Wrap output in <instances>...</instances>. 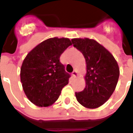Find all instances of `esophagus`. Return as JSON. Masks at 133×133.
Segmentation results:
<instances>
[{
	"instance_id": "1",
	"label": "esophagus",
	"mask_w": 133,
	"mask_h": 133,
	"mask_svg": "<svg viewBox=\"0 0 133 133\" xmlns=\"http://www.w3.org/2000/svg\"><path fill=\"white\" fill-rule=\"evenodd\" d=\"M77 75H78V72H77V71L76 70H73V72H72V76L73 77V78H75L77 77Z\"/></svg>"
}]
</instances>
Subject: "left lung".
I'll return each instance as SVG.
<instances>
[{
  "instance_id": "1",
  "label": "left lung",
  "mask_w": 133,
  "mask_h": 133,
  "mask_svg": "<svg viewBox=\"0 0 133 133\" xmlns=\"http://www.w3.org/2000/svg\"><path fill=\"white\" fill-rule=\"evenodd\" d=\"M73 46L85 59V88L75 92L78 103L87 108L100 107L111 96L117 85L120 70L108 50L97 41L89 38H73Z\"/></svg>"
}]
</instances>
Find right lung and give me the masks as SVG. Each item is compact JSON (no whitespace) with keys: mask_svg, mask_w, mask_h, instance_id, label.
Instances as JSON below:
<instances>
[{"mask_svg":"<svg viewBox=\"0 0 133 133\" xmlns=\"http://www.w3.org/2000/svg\"><path fill=\"white\" fill-rule=\"evenodd\" d=\"M72 43L68 38H49L34 48L21 68V81L27 98L35 105L48 107L58 100L70 75L60 61Z\"/></svg>","mask_w":133,"mask_h":133,"instance_id":"right-lung-1","label":"right lung"}]
</instances>
